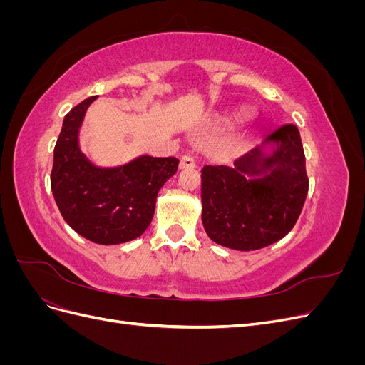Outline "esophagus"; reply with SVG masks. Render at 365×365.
I'll list each match as a JSON object with an SVG mask.
<instances>
[{"label": "esophagus", "mask_w": 365, "mask_h": 365, "mask_svg": "<svg viewBox=\"0 0 365 365\" xmlns=\"http://www.w3.org/2000/svg\"><path fill=\"white\" fill-rule=\"evenodd\" d=\"M196 165L195 160L190 155H182L180 160V169H193Z\"/></svg>", "instance_id": "esophagus-1"}]
</instances>
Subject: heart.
<instances>
[{"label":"heart","mask_w":365,"mask_h":365,"mask_svg":"<svg viewBox=\"0 0 365 365\" xmlns=\"http://www.w3.org/2000/svg\"><path fill=\"white\" fill-rule=\"evenodd\" d=\"M242 117H244V114H237V115L235 117V120H239V118H242Z\"/></svg>","instance_id":"b5f03b06"}]
</instances>
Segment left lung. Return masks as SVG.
<instances>
[{
	"mask_svg": "<svg viewBox=\"0 0 365 365\" xmlns=\"http://www.w3.org/2000/svg\"><path fill=\"white\" fill-rule=\"evenodd\" d=\"M274 153L263 158L262 146L228 165L201 170L202 224L216 244L239 251L268 247L294 228L304 205L309 178L300 130L283 125L267 137ZM265 176L248 180L250 175Z\"/></svg>",
	"mask_w": 365,
	"mask_h": 365,
	"instance_id": "8db88e82",
	"label": "left lung"
}]
</instances>
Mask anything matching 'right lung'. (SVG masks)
<instances>
[{
	"label": "right lung",
	"instance_id": "right-lung-1",
	"mask_svg": "<svg viewBox=\"0 0 365 365\" xmlns=\"http://www.w3.org/2000/svg\"><path fill=\"white\" fill-rule=\"evenodd\" d=\"M85 98L65 115L54 146L51 192L62 217L76 233L101 245H115L145 233L164 182L178 170L173 157H140L114 169H98L77 145Z\"/></svg>",
	"mask_w": 365,
	"mask_h": 365
}]
</instances>
